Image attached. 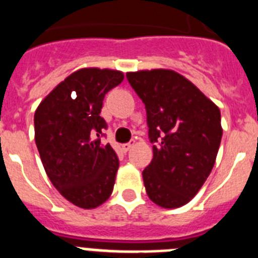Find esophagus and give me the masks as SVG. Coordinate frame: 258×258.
Returning <instances> with one entry per match:
<instances>
[{"instance_id":"obj_1","label":"esophagus","mask_w":258,"mask_h":258,"mask_svg":"<svg viewBox=\"0 0 258 258\" xmlns=\"http://www.w3.org/2000/svg\"><path fill=\"white\" fill-rule=\"evenodd\" d=\"M134 143H135V142H128V143H124L122 146V148H123V151H124V152H127V151H130L131 150V148H133V146H134Z\"/></svg>"}]
</instances>
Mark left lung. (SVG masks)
<instances>
[{
	"label": "left lung",
	"instance_id": "1",
	"mask_svg": "<svg viewBox=\"0 0 258 258\" xmlns=\"http://www.w3.org/2000/svg\"><path fill=\"white\" fill-rule=\"evenodd\" d=\"M147 112L154 158L143 171L148 198L179 208L198 194L216 162L223 128L220 110L192 82L172 70L127 73Z\"/></svg>",
	"mask_w": 258,
	"mask_h": 258
}]
</instances>
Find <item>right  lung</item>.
Here are the masks:
<instances>
[{
	"label": "right lung",
	"mask_w": 258,
	"mask_h": 258,
	"mask_svg": "<svg viewBox=\"0 0 258 258\" xmlns=\"http://www.w3.org/2000/svg\"><path fill=\"white\" fill-rule=\"evenodd\" d=\"M122 71L81 69L39 103L35 144L50 181L66 200L91 209L112 194L119 159L100 144L107 123L100 116L104 95L120 85Z\"/></svg>",
	"instance_id": "1"
}]
</instances>
